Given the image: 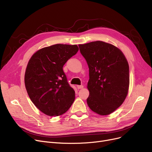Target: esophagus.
I'll list each match as a JSON object with an SVG mask.
<instances>
[{"label":"esophagus","mask_w":152,"mask_h":152,"mask_svg":"<svg viewBox=\"0 0 152 152\" xmlns=\"http://www.w3.org/2000/svg\"><path fill=\"white\" fill-rule=\"evenodd\" d=\"M77 87L78 89H82L83 88V85H77Z\"/></svg>","instance_id":"esophagus-1"}]
</instances>
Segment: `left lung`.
<instances>
[{
	"label": "left lung",
	"instance_id": "left-lung-1",
	"mask_svg": "<svg viewBox=\"0 0 152 152\" xmlns=\"http://www.w3.org/2000/svg\"><path fill=\"white\" fill-rule=\"evenodd\" d=\"M89 68L86 102L99 115L114 112L125 100L129 86V67L121 50L103 41L79 45Z\"/></svg>",
	"mask_w": 152,
	"mask_h": 152
}]
</instances>
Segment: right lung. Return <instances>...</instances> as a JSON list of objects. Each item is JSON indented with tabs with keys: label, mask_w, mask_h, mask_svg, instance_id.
Masks as SVG:
<instances>
[{
	"label": "right lung",
	"mask_w": 152,
	"mask_h": 152,
	"mask_svg": "<svg viewBox=\"0 0 152 152\" xmlns=\"http://www.w3.org/2000/svg\"><path fill=\"white\" fill-rule=\"evenodd\" d=\"M78 50L77 45L57 44L39 50L28 62L25 75L28 96L38 110L49 116L63 114L74 102L75 91L63 66Z\"/></svg>",
	"instance_id": "obj_1"
}]
</instances>
